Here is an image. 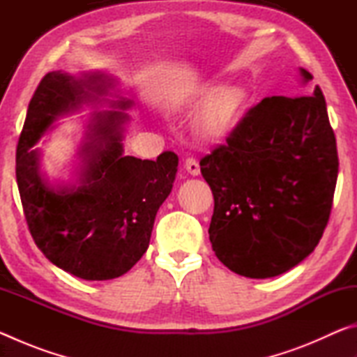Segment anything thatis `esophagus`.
<instances>
[{"label":"esophagus","instance_id":"obj_1","mask_svg":"<svg viewBox=\"0 0 357 357\" xmlns=\"http://www.w3.org/2000/svg\"><path fill=\"white\" fill-rule=\"evenodd\" d=\"M184 167L187 173L192 174V176H198V174H200V165H198V160L193 159V157H187Z\"/></svg>","mask_w":357,"mask_h":357}]
</instances>
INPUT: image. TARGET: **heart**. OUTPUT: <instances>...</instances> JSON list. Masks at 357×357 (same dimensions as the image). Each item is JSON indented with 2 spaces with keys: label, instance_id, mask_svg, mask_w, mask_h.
Masks as SVG:
<instances>
[{
  "label": "heart",
  "instance_id": "b5f03b06",
  "mask_svg": "<svg viewBox=\"0 0 357 357\" xmlns=\"http://www.w3.org/2000/svg\"><path fill=\"white\" fill-rule=\"evenodd\" d=\"M250 104V94L241 84L208 83L184 96L173 112H198L193 128L206 143H222L233 135Z\"/></svg>",
  "mask_w": 357,
  "mask_h": 357
}]
</instances>
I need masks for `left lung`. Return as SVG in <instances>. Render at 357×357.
I'll return each instance as SVG.
<instances>
[{
  "mask_svg": "<svg viewBox=\"0 0 357 357\" xmlns=\"http://www.w3.org/2000/svg\"><path fill=\"white\" fill-rule=\"evenodd\" d=\"M299 72L304 83L313 78ZM200 167L214 195L215 257L250 279L294 268L321 239L337 183V143L321 89L263 99Z\"/></svg>",
  "mask_w": 357,
  "mask_h": 357,
  "instance_id": "obj_1",
  "label": "left lung"
}]
</instances>
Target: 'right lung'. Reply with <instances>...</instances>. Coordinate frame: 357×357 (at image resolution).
Here are the masks:
<instances>
[{
    "instance_id": "obj_1",
    "label": "right lung",
    "mask_w": 357,
    "mask_h": 357,
    "mask_svg": "<svg viewBox=\"0 0 357 357\" xmlns=\"http://www.w3.org/2000/svg\"><path fill=\"white\" fill-rule=\"evenodd\" d=\"M112 86L113 78L102 72L78 78L48 72L29 102L17 144L15 176L29 233L45 258L83 280L116 279L143 257L178 172L172 151L155 160L123 155L124 110L132 102L121 99L112 104L121 110L89 118L77 184L55 187L40 173V154L33 149L40 137L58 118L99 104Z\"/></svg>"
}]
</instances>
